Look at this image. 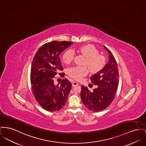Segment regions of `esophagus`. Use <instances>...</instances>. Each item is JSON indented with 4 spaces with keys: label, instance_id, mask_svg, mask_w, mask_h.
<instances>
[{
    "label": "esophagus",
    "instance_id": "1",
    "mask_svg": "<svg viewBox=\"0 0 146 146\" xmlns=\"http://www.w3.org/2000/svg\"><path fill=\"white\" fill-rule=\"evenodd\" d=\"M77 85H78V83L77 82H73L72 83V86H77Z\"/></svg>",
    "mask_w": 146,
    "mask_h": 146
}]
</instances>
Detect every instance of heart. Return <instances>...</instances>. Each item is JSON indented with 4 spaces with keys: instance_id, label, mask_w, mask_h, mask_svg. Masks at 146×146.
Here are the masks:
<instances>
[{
    "instance_id": "heart-1",
    "label": "heart",
    "mask_w": 146,
    "mask_h": 146,
    "mask_svg": "<svg viewBox=\"0 0 146 146\" xmlns=\"http://www.w3.org/2000/svg\"><path fill=\"white\" fill-rule=\"evenodd\" d=\"M74 50H67L62 56V60L66 64L70 63L74 59ZM77 51L86 57L83 64L86 66L92 73H97L103 68L105 64V58L103 55L99 54L98 50L92 44H85L80 46ZM89 73L86 66H76L70 68L68 74L70 77L79 81Z\"/></svg>"
}]
</instances>
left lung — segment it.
I'll return each instance as SVG.
<instances>
[{"instance_id": "8db88e82", "label": "left lung", "mask_w": 146, "mask_h": 146, "mask_svg": "<svg viewBox=\"0 0 146 146\" xmlns=\"http://www.w3.org/2000/svg\"><path fill=\"white\" fill-rule=\"evenodd\" d=\"M109 53L108 63L90 79L98 87L93 92L82 86L80 97L87 109L93 112L102 111L113 102L119 86V70L117 63L111 52L104 46Z\"/></svg>"}]
</instances>
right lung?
Instances as JSON below:
<instances>
[{
    "label": "right lung",
    "mask_w": 146,
    "mask_h": 146,
    "mask_svg": "<svg viewBox=\"0 0 146 146\" xmlns=\"http://www.w3.org/2000/svg\"><path fill=\"white\" fill-rule=\"evenodd\" d=\"M69 41H52L42 45L33 60L30 80L32 92L37 102L48 111L60 110L64 106L72 88L66 78L56 86L53 78L63 70L60 55L73 44ZM61 74V77L64 73Z\"/></svg>",
    "instance_id": "right-lung-1"
}]
</instances>
